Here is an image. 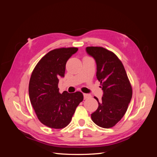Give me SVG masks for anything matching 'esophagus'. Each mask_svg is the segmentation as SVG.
Returning <instances> with one entry per match:
<instances>
[{"label": "esophagus", "instance_id": "esophagus-1", "mask_svg": "<svg viewBox=\"0 0 157 157\" xmlns=\"http://www.w3.org/2000/svg\"><path fill=\"white\" fill-rule=\"evenodd\" d=\"M84 99H89L92 97L91 95H90V94H84Z\"/></svg>", "mask_w": 157, "mask_h": 157}]
</instances>
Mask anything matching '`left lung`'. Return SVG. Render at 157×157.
Listing matches in <instances>:
<instances>
[{
    "mask_svg": "<svg viewBox=\"0 0 157 157\" xmlns=\"http://www.w3.org/2000/svg\"><path fill=\"white\" fill-rule=\"evenodd\" d=\"M87 54L93 57L97 65L96 77L103 90L97 110L91 115L93 122L104 128H111L126 113L132 96V89L121 61L103 47H86Z\"/></svg>",
    "mask_w": 157,
    "mask_h": 157,
    "instance_id": "left-lung-1",
    "label": "left lung"
}]
</instances>
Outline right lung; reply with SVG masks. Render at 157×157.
<instances>
[{"label":"right lung","mask_w":157,"mask_h":157,"mask_svg":"<svg viewBox=\"0 0 157 157\" xmlns=\"http://www.w3.org/2000/svg\"><path fill=\"white\" fill-rule=\"evenodd\" d=\"M77 48L51 50L36 64L31 76L29 95L31 105L41 123L51 128L61 129L72 119L76 108L83 100L80 92H59V78L64 77L67 60Z\"/></svg>","instance_id":"obj_1"}]
</instances>
